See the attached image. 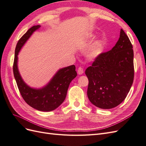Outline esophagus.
Segmentation results:
<instances>
[{"mask_svg": "<svg viewBox=\"0 0 146 146\" xmlns=\"http://www.w3.org/2000/svg\"><path fill=\"white\" fill-rule=\"evenodd\" d=\"M83 72H84L83 69L82 67H79V68H78V70H77V73H78V74L82 75V74H83Z\"/></svg>", "mask_w": 146, "mask_h": 146, "instance_id": "34e87169", "label": "esophagus"}]
</instances>
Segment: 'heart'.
<instances>
[{
  "label": "heart",
  "instance_id": "heart-1",
  "mask_svg": "<svg viewBox=\"0 0 146 146\" xmlns=\"http://www.w3.org/2000/svg\"><path fill=\"white\" fill-rule=\"evenodd\" d=\"M105 43L103 40H98L88 48L85 52V56L88 59H96L104 52Z\"/></svg>",
  "mask_w": 146,
  "mask_h": 146
}]
</instances>
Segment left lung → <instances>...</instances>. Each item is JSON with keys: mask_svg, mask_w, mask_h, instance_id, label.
Returning <instances> with one entry per match:
<instances>
[{"mask_svg": "<svg viewBox=\"0 0 146 146\" xmlns=\"http://www.w3.org/2000/svg\"><path fill=\"white\" fill-rule=\"evenodd\" d=\"M89 80L87 95L102 109L117 107L125 100L134 78L133 50L122 29L116 45L102 52L85 70Z\"/></svg>", "mask_w": 146, "mask_h": 146, "instance_id": "8db88e82", "label": "left lung"}]
</instances>
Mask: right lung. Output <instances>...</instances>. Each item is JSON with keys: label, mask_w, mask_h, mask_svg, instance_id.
<instances>
[{"label": "right lung", "mask_w": 146, "mask_h": 146, "mask_svg": "<svg viewBox=\"0 0 146 146\" xmlns=\"http://www.w3.org/2000/svg\"><path fill=\"white\" fill-rule=\"evenodd\" d=\"M40 27V25L33 26L17 42L13 69L19 91L25 102L39 111H50L58 108L63 102L69 84L76 77L77 72L76 66L72 65L60 69L50 82L41 89H33L26 85L17 68V55L32 34Z\"/></svg>", "instance_id": "1"}]
</instances>
